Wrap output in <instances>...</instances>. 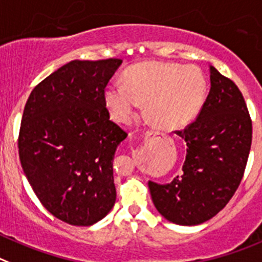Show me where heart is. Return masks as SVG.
I'll return each mask as SVG.
<instances>
[{
	"label": "heart",
	"instance_id": "1",
	"mask_svg": "<svg viewBox=\"0 0 262 262\" xmlns=\"http://www.w3.org/2000/svg\"><path fill=\"white\" fill-rule=\"evenodd\" d=\"M207 95V81L195 66L143 62L125 70L123 85L108 84L103 99L110 115L119 123H129L141 103L163 129H178L196 117Z\"/></svg>",
	"mask_w": 262,
	"mask_h": 262
}]
</instances>
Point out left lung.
I'll use <instances>...</instances> for the list:
<instances>
[{"label": "left lung", "instance_id": "1", "mask_svg": "<svg viewBox=\"0 0 262 262\" xmlns=\"http://www.w3.org/2000/svg\"><path fill=\"white\" fill-rule=\"evenodd\" d=\"M211 90L199 116L183 132L182 174L169 183L148 181L159 213L182 226L216 216L238 189L252 142V123L241 90L209 66Z\"/></svg>", "mask_w": 262, "mask_h": 262}]
</instances>
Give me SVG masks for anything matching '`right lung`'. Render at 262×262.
I'll list each match as a JSON object with an SVG mask.
<instances>
[{"label":"right lung","instance_id":"obj_1","mask_svg":"<svg viewBox=\"0 0 262 262\" xmlns=\"http://www.w3.org/2000/svg\"><path fill=\"white\" fill-rule=\"evenodd\" d=\"M121 59L72 60L32 90L19 158L42 205L60 221L90 226L116 200L115 152L126 133L110 120L103 92Z\"/></svg>","mask_w":262,"mask_h":262}]
</instances>
